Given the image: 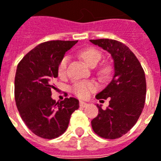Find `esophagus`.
Wrapping results in <instances>:
<instances>
[{
  "mask_svg": "<svg viewBox=\"0 0 161 161\" xmlns=\"http://www.w3.org/2000/svg\"><path fill=\"white\" fill-rule=\"evenodd\" d=\"M79 106H80L81 108H86L88 106V104L86 103V102H84V101H80L79 102Z\"/></svg>",
  "mask_w": 161,
  "mask_h": 161,
  "instance_id": "1",
  "label": "esophagus"
}]
</instances>
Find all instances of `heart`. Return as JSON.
<instances>
[{
	"label": "heart",
	"mask_w": 161,
	"mask_h": 161,
	"mask_svg": "<svg viewBox=\"0 0 161 161\" xmlns=\"http://www.w3.org/2000/svg\"><path fill=\"white\" fill-rule=\"evenodd\" d=\"M81 58L85 61L90 67L96 66L101 59V53L95 49H85L80 52ZM69 62L68 56H64L59 62L58 65V74L60 76H64L66 73L67 64ZM97 88V84L93 81H79L73 84L71 86L72 93L80 99H87L92 92Z\"/></svg>",
	"instance_id": "obj_1"
}]
</instances>
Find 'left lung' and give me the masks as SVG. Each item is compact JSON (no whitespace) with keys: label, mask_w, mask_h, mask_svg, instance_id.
<instances>
[{"label":"left lung","mask_w":161,"mask_h":161,"mask_svg":"<svg viewBox=\"0 0 161 161\" xmlns=\"http://www.w3.org/2000/svg\"><path fill=\"white\" fill-rule=\"evenodd\" d=\"M90 41L111 54L114 68L112 81L96 95L97 99L110 98L109 106L104 110L101 105H97L99 114L92 121V127L103 138H119L135 125L144 109L146 95L145 71L135 54L122 42L109 39Z\"/></svg>","instance_id":"8db88e82"}]
</instances>
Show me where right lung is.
<instances>
[{"label": "right lung", "mask_w": 161, "mask_h": 161, "mask_svg": "<svg viewBox=\"0 0 161 161\" xmlns=\"http://www.w3.org/2000/svg\"><path fill=\"white\" fill-rule=\"evenodd\" d=\"M77 40H52L39 44L17 65L15 76L16 108L26 126L35 135L52 139L63 134L72 113L79 108L75 98L60 102L51 98L58 65Z\"/></svg>", "instance_id": "right-lung-1"}]
</instances>
